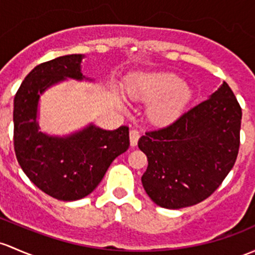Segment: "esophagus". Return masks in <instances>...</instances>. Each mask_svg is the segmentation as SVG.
<instances>
[{
  "label": "esophagus",
  "instance_id": "esophagus-1",
  "mask_svg": "<svg viewBox=\"0 0 255 255\" xmlns=\"http://www.w3.org/2000/svg\"><path fill=\"white\" fill-rule=\"evenodd\" d=\"M139 138H140V133L138 132L136 129H132L129 132V140H130V145L135 146L136 143H138Z\"/></svg>",
  "mask_w": 255,
  "mask_h": 255
}]
</instances>
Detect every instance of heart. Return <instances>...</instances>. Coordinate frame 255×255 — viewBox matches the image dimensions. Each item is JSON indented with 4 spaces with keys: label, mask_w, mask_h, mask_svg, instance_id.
<instances>
[{
    "label": "heart",
    "mask_w": 255,
    "mask_h": 255,
    "mask_svg": "<svg viewBox=\"0 0 255 255\" xmlns=\"http://www.w3.org/2000/svg\"><path fill=\"white\" fill-rule=\"evenodd\" d=\"M127 92L134 100L154 103L150 107V119L160 125L175 121L192 96L191 88L183 79L170 72L136 76L128 83Z\"/></svg>",
    "instance_id": "1"
}]
</instances>
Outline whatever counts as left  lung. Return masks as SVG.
Here are the masks:
<instances>
[{"label":"left lung","instance_id":"1","mask_svg":"<svg viewBox=\"0 0 255 255\" xmlns=\"http://www.w3.org/2000/svg\"><path fill=\"white\" fill-rule=\"evenodd\" d=\"M242 109L226 82L171 125L146 132L138 146L148 157L141 176L146 194L166 209L210 197L234 167Z\"/></svg>","mask_w":255,"mask_h":255}]
</instances>
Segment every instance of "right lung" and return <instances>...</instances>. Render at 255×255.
I'll use <instances>...</instances> for the list:
<instances>
[{"label": "right lung", "instance_id": "obj_1", "mask_svg": "<svg viewBox=\"0 0 255 255\" xmlns=\"http://www.w3.org/2000/svg\"><path fill=\"white\" fill-rule=\"evenodd\" d=\"M83 58V55H67L39 64L25 77L14 96L13 141L18 162L37 188L63 202L90 194L111 162L129 146L127 126L106 130L90 123L66 136L39 130L40 95L67 78L85 79L80 71Z\"/></svg>", "mask_w": 255, "mask_h": 255}]
</instances>
